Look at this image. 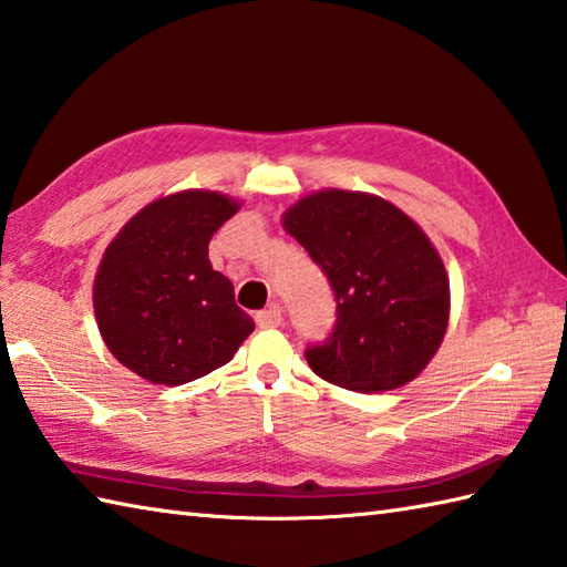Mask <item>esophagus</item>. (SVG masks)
Instances as JSON below:
<instances>
[{
	"label": "esophagus",
	"instance_id": "1",
	"mask_svg": "<svg viewBox=\"0 0 567 567\" xmlns=\"http://www.w3.org/2000/svg\"><path fill=\"white\" fill-rule=\"evenodd\" d=\"M257 326L259 328H279L281 326V308L274 303L267 310H259V313H257Z\"/></svg>",
	"mask_w": 567,
	"mask_h": 567
}]
</instances>
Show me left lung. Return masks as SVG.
I'll use <instances>...</instances> for the list:
<instances>
[{
    "label": "left lung",
    "instance_id": "8db88e82",
    "mask_svg": "<svg viewBox=\"0 0 567 567\" xmlns=\"http://www.w3.org/2000/svg\"><path fill=\"white\" fill-rule=\"evenodd\" d=\"M284 229L326 271L338 303L330 338L306 350L310 369L360 394L419 377L450 320L447 271L429 235L379 195L340 188L293 203Z\"/></svg>",
    "mask_w": 567,
    "mask_h": 567
}]
</instances>
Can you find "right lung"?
Returning a JSON list of instances; mask_svg holds the SVG:
<instances>
[{"mask_svg":"<svg viewBox=\"0 0 567 567\" xmlns=\"http://www.w3.org/2000/svg\"><path fill=\"white\" fill-rule=\"evenodd\" d=\"M215 190L171 193L142 207L102 254L92 306L114 360L152 384L181 386L233 360L254 320L207 245L239 210Z\"/></svg>","mask_w":567,"mask_h":567,"instance_id":"add662e5","label":"right lung"}]
</instances>
